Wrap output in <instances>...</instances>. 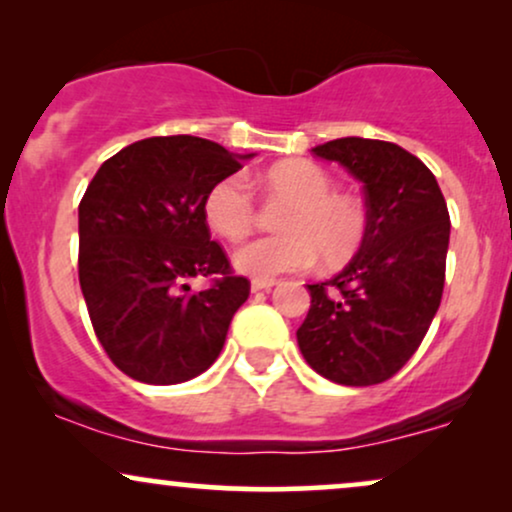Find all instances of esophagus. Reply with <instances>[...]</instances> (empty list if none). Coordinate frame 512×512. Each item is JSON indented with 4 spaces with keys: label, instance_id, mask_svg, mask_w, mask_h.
<instances>
[{
    "label": "esophagus",
    "instance_id": "34e87169",
    "mask_svg": "<svg viewBox=\"0 0 512 512\" xmlns=\"http://www.w3.org/2000/svg\"><path fill=\"white\" fill-rule=\"evenodd\" d=\"M272 286H276V279H252L250 281V289L252 291H269Z\"/></svg>",
    "mask_w": 512,
    "mask_h": 512
}]
</instances>
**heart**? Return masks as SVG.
Wrapping results in <instances>:
<instances>
[{"label": "heart", "mask_w": 512, "mask_h": 512, "mask_svg": "<svg viewBox=\"0 0 512 512\" xmlns=\"http://www.w3.org/2000/svg\"><path fill=\"white\" fill-rule=\"evenodd\" d=\"M327 170L310 161H286L262 175V192L269 204H289L281 209L276 226L281 233L240 245L233 252L238 272L269 276L301 272L320 257L327 267L344 264L366 236V209L361 199L334 192ZM204 216L216 233L240 240L257 221V202L248 182L228 175L209 187Z\"/></svg>", "instance_id": "1"}]
</instances>
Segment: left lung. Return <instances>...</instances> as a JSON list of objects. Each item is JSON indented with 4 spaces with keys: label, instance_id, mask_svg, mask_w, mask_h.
I'll list each match as a JSON object with an SVG mask.
<instances>
[{
    "label": "left lung",
    "instance_id": "8db88e82",
    "mask_svg": "<svg viewBox=\"0 0 512 512\" xmlns=\"http://www.w3.org/2000/svg\"><path fill=\"white\" fill-rule=\"evenodd\" d=\"M313 154L342 163L363 182L366 236L342 272L308 284L298 346L308 366L332 383H385L419 349L440 305L448 204L436 175L392 142L344 137Z\"/></svg>",
    "mask_w": 512,
    "mask_h": 512
}]
</instances>
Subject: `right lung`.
Segmentation results:
<instances>
[{"mask_svg": "<svg viewBox=\"0 0 512 512\" xmlns=\"http://www.w3.org/2000/svg\"><path fill=\"white\" fill-rule=\"evenodd\" d=\"M255 154L175 134L125 146L79 204V284L105 354L139 383L175 385L216 361L250 281L209 236L204 197ZM214 275L192 292L189 279Z\"/></svg>", "mask_w": 512, "mask_h": 512, "instance_id": "obj_1", "label": "right lung"}]
</instances>
